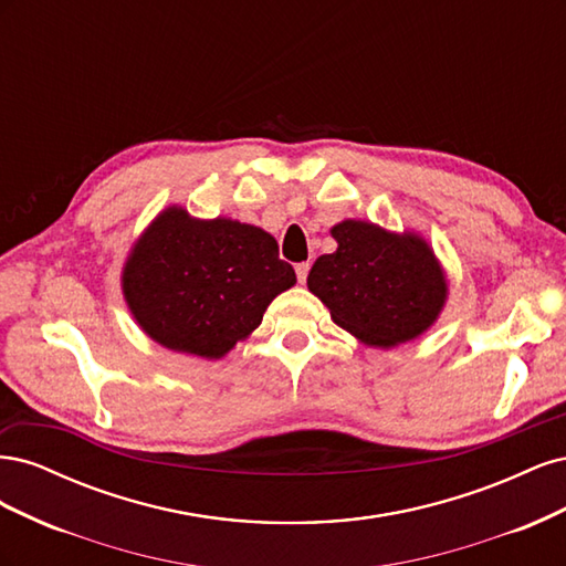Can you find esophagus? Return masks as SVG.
<instances>
[{"label": "esophagus", "instance_id": "esophagus-1", "mask_svg": "<svg viewBox=\"0 0 566 566\" xmlns=\"http://www.w3.org/2000/svg\"><path fill=\"white\" fill-rule=\"evenodd\" d=\"M295 273H297V281L304 285L306 276H310V262H302V264H297V266H295Z\"/></svg>", "mask_w": 566, "mask_h": 566}]
</instances>
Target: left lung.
<instances>
[{"mask_svg":"<svg viewBox=\"0 0 566 566\" xmlns=\"http://www.w3.org/2000/svg\"><path fill=\"white\" fill-rule=\"evenodd\" d=\"M333 254L314 262L306 287L342 331L391 349L427 333L449 300V276L418 231H387L364 219L331 229Z\"/></svg>","mask_w":566,"mask_h":566,"instance_id":"obj_1","label":"left lung"}]
</instances>
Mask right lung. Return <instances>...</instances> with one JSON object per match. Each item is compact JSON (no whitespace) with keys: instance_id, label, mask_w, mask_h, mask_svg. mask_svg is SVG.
Returning <instances> with one entry per match:
<instances>
[{"instance_id":"1","label":"right lung","mask_w":566,"mask_h":566,"mask_svg":"<svg viewBox=\"0 0 566 566\" xmlns=\"http://www.w3.org/2000/svg\"><path fill=\"white\" fill-rule=\"evenodd\" d=\"M119 283L153 342L212 361L260 328L266 306L297 276L264 229L169 205L132 243Z\"/></svg>"}]
</instances>
